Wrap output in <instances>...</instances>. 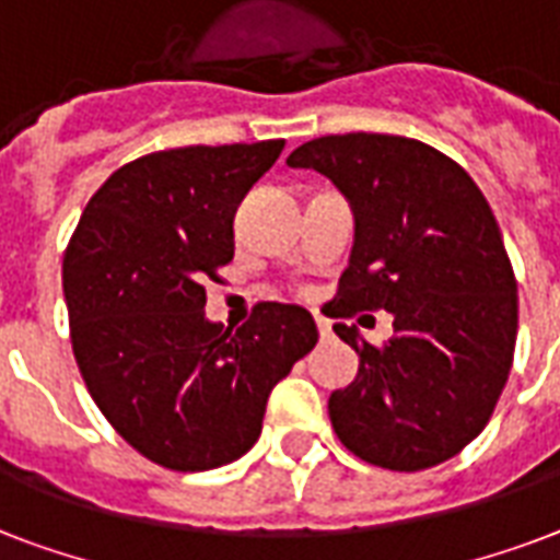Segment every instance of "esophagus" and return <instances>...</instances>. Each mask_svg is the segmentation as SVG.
<instances>
[{
  "label": "esophagus",
  "instance_id": "1",
  "mask_svg": "<svg viewBox=\"0 0 560 560\" xmlns=\"http://www.w3.org/2000/svg\"><path fill=\"white\" fill-rule=\"evenodd\" d=\"M315 324H318L320 339H327V336H329V320H327V318H320V315H315Z\"/></svg>",
  "mask_w": 560,
  "mask_h": 560
}]
</instances>
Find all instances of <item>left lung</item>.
<instances>
[{"label": "left lung", "mask_w": 560, "mask_h": 560, "mask_svg": "<svg viewBox=\"0 0 560 560\" xmlns=\"http://www.w3.org/2000/svg\"><path fill=\"white\" fill-rule=\"evenodd\" d=\"M285 163L329 177L353 207L332 318L394 315L380 348L332 327L359 353L357 380L329 394L336 435L385 470L441 465L491 420L517 341V280L482 189L456 160L392 133L318 137Z\"/></svg>", "instance_id": "obj_1"}]
</instances>
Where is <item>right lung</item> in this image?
<instances>
[{"mask_svg":"<svg viewBox=\"0 0 560 560\" xmlns=\"http://www.w3.org/2000/svg\"><path fill=\"white\" fill-rule=\"evenodd\" d=\"M283 145H186L125 163L90 198L63 254L86 392L137 453L168 470L245 456L271 388L318 341L294 303H257L236 332L203 315V283L233 259L236 207Z\"/></svg>","mask_w":560,"mask_h":560,"instance_id":"1","label":"right lung"}]
</instances>
